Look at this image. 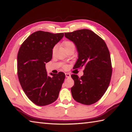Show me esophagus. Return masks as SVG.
I'll use <instances>...</instances> for the list:
<instances>
[{"label":"esophagus","instance_id":"obj_1","mask_svg":"<svg viewBox=\"0 0 132 132\" xmlns=\"http://www.w3.org/2000/svg\"><path fill=\"white\" fill-rule=\"evenodd\" d=\"M65 75H66V78H69V77H70V76H71V75L69 73H68V72L65 73Z\"/></svg>","mask_w":132,"mask_h":132}]
</instances>
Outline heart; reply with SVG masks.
<instances>
[{
	"instance_id": "1",
	"label": "heart",
	"mask_w": 132,
	"mask_h": 132,
	"mask_svg": "<svg viewBox=\"0 0 132 132\" xmlns=\"http://www.w3.org/2000/svg\"><path fill=\"white\" fill-rule=\"evenodd\" d=\"M62 45H63V46L64 47L65 49H66L67 48H69V47H71V46H74V44L72 43V42L70 41H64V42H63ZM55 50V47H54V48L53 49V52H54ZM64 68H67V66H64Z\"/></svg>"
}]
</instances>
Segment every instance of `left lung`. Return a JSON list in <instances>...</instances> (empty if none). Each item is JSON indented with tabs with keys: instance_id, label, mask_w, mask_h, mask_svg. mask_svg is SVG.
<instances>
[{
	"instance_id": "obj_1",
	"label": "left lung",
	"mask_w": 132,
	"mask_h": 132,
	"mask_svg": "<svg viewBox=\"0 0 132 132\" xmlns=\"http://www.w3.org/2000/svg\"><path fill=\"white\" fill-rule=\"evenodd\" d=\"M76 46L78 59L75 69L83 68V75H71L74 85L71 88L77 102L91 105L101 99L107 89L112 76L111 60L108 47L103 39L86 29L64 33Z\"/></svg>"
}]
</instances>
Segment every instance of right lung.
<instances>
[{"instance_id":"right-lung-1","label":"right lung","mask_w":132,"mask_h":132,"mask_svg":"<svg viewBox=\"0 0 132 132\" xmlns=\"http://www.w3.org/2000/svg\"><path fill=\"white\" fill-rule=\"evenodd\" d=\"M63 33L38 30L30 35L20 47L17 59L19 82L29 99L39 106L57 99L65 78L62 72L47 75L45 64L52 58L53 49Z\"/></svg>"}]
</instances>
